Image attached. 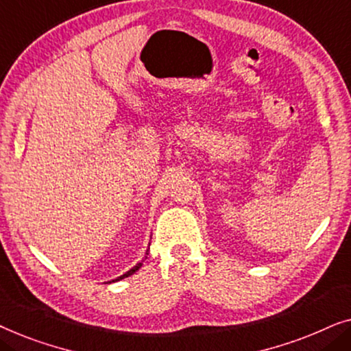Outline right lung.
<instances>
[{
	"mask_svg": "<svg viewBox=\"0 0 351 351\" xmlns=\"http://www.w3.org/2000/svg\"><path fill=\"white\" fill-rule=\"evenodd\" d=\"M148 249H150V247H148ZM148 249H147V256H148ZM147 256H145V258H147ZM145 258H143V261H145ZM143 261L142 262H138V263H136V265H134L132 268H131V270H128L126 273H124V275H121V276H118V278H114V280H112V281H108V282H117V281H119V280H124V278H128V276H131V275H134V273H136L137 270H138V268H141L142 267V263H143Z\"/></svg>",
	"mask_w": 351,
	"mask_h": 351,
	"instance_id": "obj_1",
	"label": "right lung"
}]
</instances>
